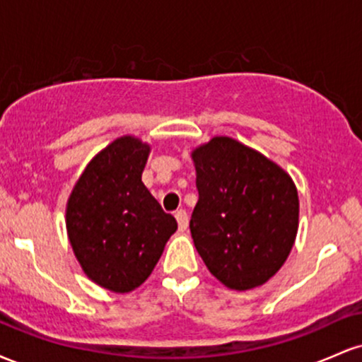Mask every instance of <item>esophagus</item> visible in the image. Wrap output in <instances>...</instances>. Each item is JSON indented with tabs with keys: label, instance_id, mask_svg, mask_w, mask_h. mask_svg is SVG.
Listing matches in <instances>:
<instances>
[{
	"label": "esophagus",
	"instance_id": "esophagus-1",
	"mask_svg": "<svg viewBox=\"0 0 362 362\" xmlns=\"http://www.w3.org/2000/svg\"><path fill=\"white\" fill-rule=\"evenodd\" d=\"M175 218H177V223H178V230L185 231L187 226H189V216H187L185 209H178L175 213Z\"/></svg>",
	"mask_w": 362,
	"mask_h": 362
}]
</instances>
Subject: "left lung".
I'll return each instance as SVG.
<instances>
[{
  "label": "left lung",
  "mask_w": 362,
  "mask_h": 362,
  "mask_svg": "<svg viewBox=\"0 0 362 362\" xmlns=\"http://www.w3.org/2000/svg\"><path fill=\"white\" fill-rule=\"evenodd\" d=\"M192 160L199 201L190 233L199 255L226 288L265 284L296 240L300 201L293 178L226 136L195 148Z\"/></svg>",
  "instance_id": "8db88e82"
}]
</instances>
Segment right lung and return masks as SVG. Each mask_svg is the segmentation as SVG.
<instances>
[{
  "label": "right lung",
  "instance_id": "obj_1",
  "mask_svg": "<svg viewBox=\"0 0 362 362\" xmlns=\"http://www.w3.org/2000/svg\"><path fill=\"white\" fill-rule=\"evenodd\" d=\"M149 144L122 136L86 165L66 206V230L83 272L129 293L153 272L177 221L141 182Z\"/></svg>",
  "mask_w": 362,
  "mask_h": 362
}]
</instances>
